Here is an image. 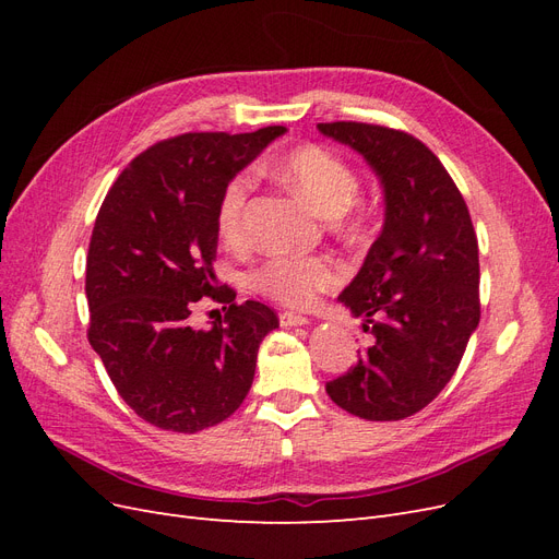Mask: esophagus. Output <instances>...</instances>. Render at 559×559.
<instances>
[{
  "label": "esophagus",
  "instance_id": "esophagus-1",
  "mask_svg": "<svg viewBox=\"0 0 559 559\" xmlns=\"http://www.w3.org/2000/svg\"><path fill=\"white\" fill-rule=\"evenodd\" d=\"M280 324L282 326H306L308 324V317H302V314H296V312H282L280 314Z\"/></svg>",
  "mask_w": 559,
  "mask_h": 559
}]
</instances>
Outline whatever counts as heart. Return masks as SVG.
<instances>
[{
  "label": "heart",
  "mask_w": 559,
  "mask_h": 559,
  "mask_svg": "<svg viewBox=\"0 0 559 559\" xmlns=\"http://www.w3.org/2000/svg\"><path fill=\"white\" fill-rule=\"evenodd\" d=\"M284 179L308 198L324 216H337L349 207L359 191V177L354 167L321 144L294 148L280 165ZM253 189L249 173L235 175L222 191L216 205L218 235L230 245H238L247 235V207ZM251 286L259 294L280 300L284 306L306 308L329 286L335 284L337 270L329 259L294 257L275 253L251 273Z\"/></svg>",
  "instance_id": "heart-1"
}]
</instances>
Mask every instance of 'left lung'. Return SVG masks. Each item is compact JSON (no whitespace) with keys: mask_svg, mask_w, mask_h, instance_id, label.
Masks as SVG:
<instances>
[{"mask_svg":"<svg viewBox=\"0 0 559 559\" xmlns=\"http://www.w3.org/2000/svg\"><path fill=\"white\" fill-rule=\"evenodd\" d=\"M317 128L359 151L384 191L380 238L337 296L373 343L326 392L370 421L411 417L443 392L478 329L476 230L443 163L413 134L357 121Z\"/></svg>","mask_w":559,"mask_h":559,"instance_id":"obj_1","label":"left lung"}]
</instances>
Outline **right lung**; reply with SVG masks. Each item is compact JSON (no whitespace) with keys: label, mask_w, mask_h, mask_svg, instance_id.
<instances>
[{"label":"right lung","mask_w":559,"mask_h":559,"mask_svg":"<svg viewBox=\"0 0 559 559\" xmlns=\"http://www.w3.org/2000/svg\"><path fill=\"white\" fill-rule=\"evenodd\" d=\"M286 128L186 132L148 146L109 189L86 261L88 341L116 392L148 425L195 433L240 408L263 337L280 326L259 300L218 286L216 205L224 186ZM202 297L224 320L190 326Z\"/></svg>","instance_id":"obj_1"}]
</instances>
